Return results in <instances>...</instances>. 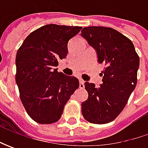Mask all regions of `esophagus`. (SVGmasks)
Segmentation results:
<instances>
[{
	"instance_id": "34e87169",
	"label": "esophagus",
	"mask_w": 148,
	"mask_h": 148,
	"mask_svg": "<svg viewBox=\"0 0 148 148\" xmlns=\"http://www.w3.org/2000/svg\"><path fill=\"white\" fill-rule=\"evenodd\" d=\"M79 82H80V85H79L80 88H84V87H85V82L83 81L82 79H80V80H79Z\"/></svg>"
}]
</instances>
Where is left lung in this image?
<instances>
[{
    "mask_svg": "<svg viewBox=\"0 0 148 148\" xmlns=\"http://www.w3.org/2000/svg\"><path fill=\"white\" fill-rule=\"evenodd\" d=\"M82 36L95 49L98 62L105 66L100 87L85 83L88 98L82 104V115L91 123H108L122 112L136 87L139 57L132 41L112 28L85 27Z\"/></svg>",
    "mask_w": 148,
    "mask_h": 148,
    "instance_id": "8db88e82",
    "label": "left lung"
}]
</instances>
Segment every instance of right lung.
Segmentation results:
<instances>
[{
  "label": "right lung",
  "mask_w": 148,
  "mask_h": 148,
  "mask_svg": "<svg viewBox=\"0 0 148 148\" xmlns=\"http://www.w3.org/2000/svg\"><path fill=\"white\" fill-rule=\"evenodd\" d=\"M82 27L47 25L30 33L18 49L15 82L27 114L41 124L58 121L77 77L58 72V60L67 55V43Z\"/></svg>",
  "instance_id": "1"
}]
</instances>
